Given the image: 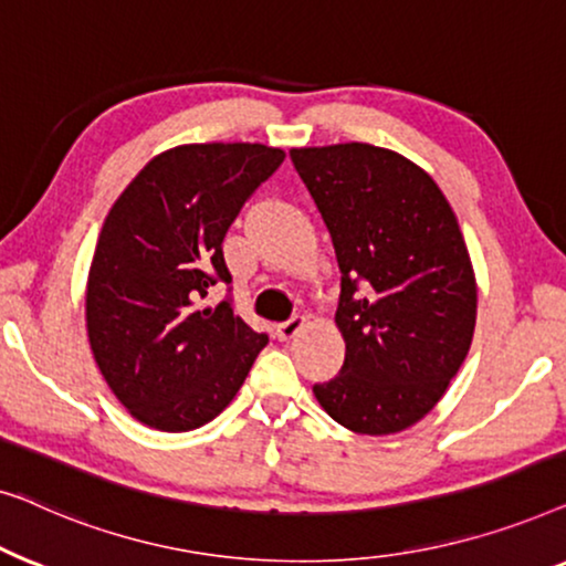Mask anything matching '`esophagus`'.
I'll use <instances>...</instances> for the list:
<instances>
[{"label":"esophagus","mask_w":566,"mask_h":566,"mask_svg":"<svg viewBox=\"0 0 566 566\" xmlns=\"http://www.w3.org/2000/svg\"><path fill=\"white\" fill-rule=\"evenodd\" d=\"M302 328H305V315H292L290 321L280 323V328H276V333H280L282 340H290V338L297 336Z\"/></svg>","instance_id":"34e87169"}]
</instances>
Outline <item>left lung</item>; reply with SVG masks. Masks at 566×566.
Instances as JSON below:
<instances>
[{
	"instance_id": "left-lung-1",
	"label": "left lung",
	"mask_w": 566,
	"mask_h": 566,
	"mask_svg": "<svg viewBox=\"0 0 566 566\" xmlns=\"http://www.w3.org/2000/svg\"><path fill=\"white\" fill-rule=\"evenodd\" d=\"M340 269L338 377L315 385L354 433L389 436L428 416L464 364L476 284L457 214L408 158L369 143L292 148Z\"/></svg>"
}]
</instances>
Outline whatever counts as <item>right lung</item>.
Masks as SVG:
<instances>
[{"instance_id":"1","label":"right lung","mask_w":566,"mask_h":566,"mask_svg":"<svg viewBox=\"0 0 566 566\" xmlns=\"http://www.w3.org/2000/svg\"><path fill=\"white\" fill-rule=\"evenodd\" d=\"M261 143H192L150 158L102 226L86 282L94 361L133 418L195 431L220 416L249 377L266 333L233 302L200 307L230 284L222 238L245 200L280 169Z\"/></svg>"}]
</instances>
